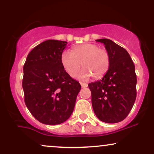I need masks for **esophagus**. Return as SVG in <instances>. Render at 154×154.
I'll list each match as a JSON object with an SVG mask.
<instances>
[{
	"label": "esophagus",
	"mask_w": 154,
	"mask_h": 154,
	"mask_svg": "<svg viewBox=\"0 0 154 154\" xmlns=\"http://www.w3.org/2000/svg\"><path fill=\"white\" fill-rule=\"evenodd\" d=\"M80 85L81 86H82V88H87L88 87V83H85V82H80Z\"/></svg>",
	"instance_id": "esophagus-1"
}]
</instances>
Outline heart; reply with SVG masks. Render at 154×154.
<instances>
[{"label": "heart", "mask_w": 154, "mask_h": 154, "mask_svg": "<svg viewBox=\"0 0 154 154\" xmlns=\"http://www.w3.org/2000/svg\"><path fill=\"white\" fill-rule=\"evenodd\" d=\"M61 62L66 73L71 77L78 73L81 63L84 69L79 74V78L87 79L92 75L95 79L102 77L110 67L109 52L98 45L85 43L72 48L70 52L64 51L61 56Z\"/></svg>", "instance_id": "obj_1"}]
</instances>
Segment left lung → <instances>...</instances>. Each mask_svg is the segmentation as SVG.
<instances>
[{
  "label": "left lung",
  "instance_id": "left-lung-1",
  "mask_svg": "<svg viewBox=\"0 0 154 154\" xmlns=\"http://www.w3.org/2000/svg\"><path fill=\"white\" fill-rule=\"evenodd\" d=\"M104 44L110 56L108 72L100 80L89 83L92 106L97 117L106 123H117L127 117L136 99L135 65L128 52L109 39Z\"/></svg>",
  "mask_w": 154,
  "mask_h": 154
}]
</instances>
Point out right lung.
I'll use <instances>...</instances> for the list:
<instances>
[{"label": "right lung", "instance_id": "right-lung-1", "mask_svg": "<svg viewBox=\"0 0 154 154\" xmlns=\"http://www.w3.org/2000/svg\"><path fill=\"white\" fill-rule=\"evenodd\" d=\"M67 42L48 40L32 50L24 64V102L40 122L55 125L69 118L81 89L61 62Z\"/></svg>", "mask_w": 154, "mask_h": 154}]
</instances>
